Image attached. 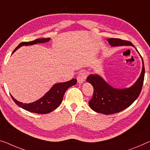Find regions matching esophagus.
Wrapping results in <instances>:
<instances>
[{"instance_id":"esophagus-1","label":"esophagus","mask_w":150,"mask_h":150,"mask_svg":"<svg viewBox=\"0 0 150 150\" xmlns=\"http://www.w3.org/2000/svg\"><path fill=\"white\" fill-rule=\"evenodd\" d=\"M86 77H87V74L85 72H84V71H82V72H80L79 74H78L77 76L78 82L80 83V84L83 83L85 81Z\"/></svg>"}]
</instances>
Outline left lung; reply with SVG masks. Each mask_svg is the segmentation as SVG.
I'll list each match as a JSON object with an SVG mask.
<instances>
[{
    "mask_svg": "<svg viewBox=\"0 0 150 150\" xmlns=\"http://www.w3.org/2000/svg\"><path fill=\"white\" fill-rule=\"evenodd\" d=\"M107 41L111 46L131 45L135 47L130 41L121 39L109 38L107 39ZM142 62L143 67L139 78L132 86L128 88H115L110 86L100 76L89 75L86 78V81L91 83L94 88L93 96L88 103L90 107L97 112L110 115L117 113L129 107L137 98L142 89L145 75L143 59Z\"/></svg>",
    "mask_w": 150,
    "mask_h": 150,
    "instance_id": "left-lung-1",
    "label": "left lung"
}]
</instances>
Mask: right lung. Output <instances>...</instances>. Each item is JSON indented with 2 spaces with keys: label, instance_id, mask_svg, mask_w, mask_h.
Segmentation results:
<instances>
[{
  "label": "right lung",
  "instance_id": "obj_1",
  "mask_svg": "<svg viewBox=\"0 0 150 150\" xmlns=\"http://www.w3.org/2000/svg\"><path fill=\"white\" fill-rule=\"evenodd\" d=\"M50 40V38H43V39H37V40L29 41V42H22L15 48L14 52L15 50L19 49L20 47L23 45H33L37 44V43H45L47 42ZM77 80L75 78H73L71 80H69L68 82L57 83V84H54L51 89L46 93L43 97L40 99L36 100L35 102L32 103H23L19 101L16 100L14 98L12 95L13 100H14L16 104L19 107H21L26 110H28L29 112H35V113L38 114H46L48 112H50L55 110L58 106L61 104L62 100H63L64 94L65 93L68 88L70 86L75 85L76 84Z\"/></svg>",
  "mask_w": 150,
  "mask_h": 150
}]
</instances>
